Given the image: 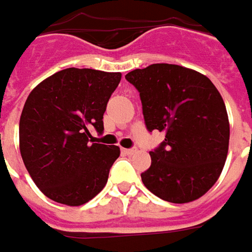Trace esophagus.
<instances>
[{
    "label": "esophagus",
    "mask_w": 252,
    "mask_h": 252,
    "mask_svg": "<svg viewBox=\"0 0 252 252\" xmlns=\"http://www.w3.org/2000/svg\"><path fill=\"white\" fill-rule=\"evenodd\" d=\"M123 152L126 153V155H133L135 152H136V149L131 148V149H123Z\"/></svg>",
    "instance_id": "34e87169"
}]
</instances>
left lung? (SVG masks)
Listing matches in <instances>:
<instances>
[{
    "label": "left lung",
    "instance_id": "left-lung-1",
    "mask_svg": "<svg viewBox=\"0 0 252 252\" xmlns=\"http://www.w3.org/2000/svg\"><path fill=\"white\" fill-rule=\"evenodd\" d=\"M126 80L139 92L149 132H165L140 174L143 185L169 203L201 197L220 178L229 148V120L218 90L208 77L168 63L136 68Z\"/></svg>",
    "mask_w": 252,
    "mask_h": 252
}]
</instances>
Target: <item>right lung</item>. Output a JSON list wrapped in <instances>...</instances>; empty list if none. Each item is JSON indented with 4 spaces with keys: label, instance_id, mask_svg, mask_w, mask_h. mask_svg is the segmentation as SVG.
I'll use <instances>...</instances> for the list:
<instances>
[{
    "label": "right lung",
    "instance_id": "obj_1",
    "mask_svg": "<svg viewBox=\"0 0 252 252\" xmlns=\"http://www.w3.org/2000/svg\"><path fill=\"white\" fill-rule=\"evenodd\" d=\"M120 80V73L64 68L27 97L19 123L20 155L34 184L56 203L85 204L107 182L120 148L91 145V129L103 132L106 106Z\"/></svg>",
    "mask_w": 252,
    "mask_h": 252
}]
</instances>
